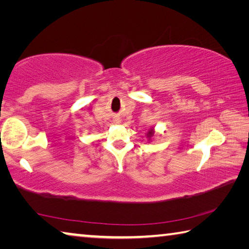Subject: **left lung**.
<instances>
[{
  "instance_id": "8db88e82",
  "label": "left lung",
  "mask_w": 249,
  "mask_h": 249,
  "mask_svg": "<svg viewBox=\"0 0 249 249\" xmlns=\"http://www.w3.org/2000/svg\"><path fill=\"white\" fill-rule=\"evenodd\" d=\"M153 135H154V132H153V129H151V130H149L148 134H147V136H148V137H151V136H153Z\"/></svg>"
}]
</instances>
